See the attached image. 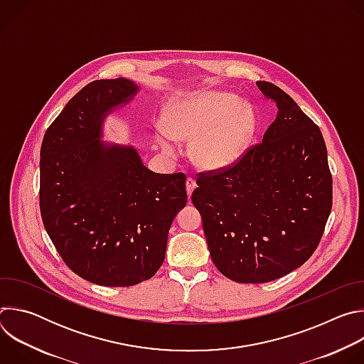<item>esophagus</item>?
<instances>
[{"instance_id":"esophagus-1","label":"esophagus","mask_w":364,"mask_h":364,"mask_svg":"<svg viewBox=\"0 0 364 364\" xmlns=\"http://www.w3.org/2000/svg\"><path fill=\"white\" fill-rule=\"evenodd\" d=\"M194 188H196V181H194L191 177H188V178H187V181H186V190H187V196H188V198H190L191 193L194 191Z\"/></svg>"}]
</instances>
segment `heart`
<instances>
[{"label":"heart","mask_w":364,"mask_h":364,"mask_svg":"<svg viewBox=\"0 0 364 364\" xmlns=\"http://www.w3.org/2000/svg\"><path fill=\"white\" fill-rule=\"evenodd\" d=\"M256 121L239 97L223 92H203L180 102L157 128V141L168 155L180 152L176 139L196 141L193 155L205 170H225L245 154Z\"/></svg>","instance_id":"1"}]
</instances>
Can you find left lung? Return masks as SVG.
Listing matches in <instances>:
<instances>
[{
    "label": "left lung",
    "mask_w": 364,
    "mask_h": 364,
    "mask_svg": "<svg viewBox=\"0 0 364 364\" xmlns=\"http://www.w3.org/2000/svg\"><path fill=\"white\" fill-rule=\"evenodd\" d=\"M256 85L277 103L275 121L236 164L200 173L191 194L213 264L240 284L269 282L305 264L333 204L320 128L282 89Z\"/></svg>",
    "instance_id": "8db88e82"
}]
</instances>
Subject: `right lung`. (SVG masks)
Returning <instances> with one entry per match:
<instances>
[{"label":"right lung","mask_w":364,"mask_h":364,"mask_svg":"<svg viewBox=\"0 0 364 364\" xmlns=\"http://www.w3.org/2000/svg\"><path fill=\"white\" fill-rule=\"evenodd\" d=\"M138 90L125 77L90 82L47 128L40 149L46 232L76 275L102 287L152 278L187 204L183 173H152L134 146L100 141L103 121Z\"/></svg>","instance_id":"1"}]
</instances>
